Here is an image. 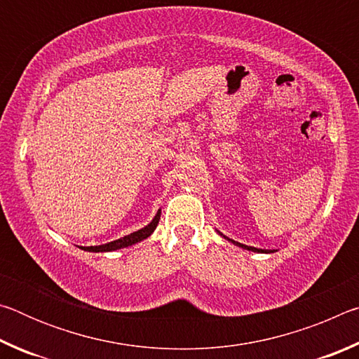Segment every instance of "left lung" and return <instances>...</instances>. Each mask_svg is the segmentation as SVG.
I'll use <instances>...</instances> for the list:
<instances>
[{"instance_id": "8db88e82", "label": "left lung", "mask_w": 359, "mask_h": 359, "mask_svg": "<svg viewBox=\"0 0 359 359\" xmlns=\"http://www.w3.org/2000/svg\"><path fill=\"white\" fill-rule=\"evenodd\" d=\"M218 234L220 236H223L220 231H218ZM224 239H228L226 236H223ZM229 242H233L234 245H239V247H242V248H245V250H250V252H258V253H272L274 250H263V248H257V247H248V245H244V244H239V242H236V241H233V239H228Z\"/></svg>"}]
</instances>
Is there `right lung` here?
Wrapping results in <instances>:
<instances>
[{
    "label": "right lung",
    "instance_id": "right-lung-1",
    "mask_svg": "<svg viewBox=\"0 0 359 359\" xmlns=\"http://www.w3.org/2000/svg\"><path fill=\"white\" fill-rule=\"evenodd\" d=\"M160 217H161V210H158L156 215L154 217V220H151L147 224V226H144L142 229H137V231H135V233L125 236V238H120L117 241L107 242V244L92 245V247H81V248H82V250H87V252H112V250H118V248L135 245V244H137V242L147 239L149 236L154 233L158 222H160Z\"/></svg>",
    "mask_w": 359,
    "mask_h": 359
}]
</instances>
